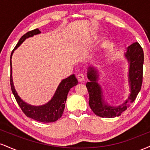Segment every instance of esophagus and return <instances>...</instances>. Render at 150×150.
Masks as SVG:
<instances>
[{
	"instance_id": "34e87169",
	"label": "esophagus",
	"mask_w": 150,
	"mask_h": 150,
	"mask_svg": "<svg viewBox=\"0 0 150 150\" xmlns=\"http://www.w3.org/2000/svg\"><path fill=\"white\" fill-rule=\"evenodd\" d=\"M77 80H78L79 82H82V81L84 80V75H83V74H82V73L78 74V75H77Z\"/></svg>"
}]
</instances>
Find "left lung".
<instances>
[{"instance_id":"left-lung-1","label":"left lung","mask_w":150,"mask_h":150,"mask_svg":"<svg viewBox=\"0 0 150 150\" xmlns=\"http://www.w3.org/2000/svg\"><path fill=\"white\" fill-rule=\"evenodd\" d=\"M125 58L129 63L128 82L130 84V94L123 104L118 106H110L103 99V93L101 86L98 84L97 70L90 67L87 71L89 82L86 84L89 95V105L91 109L98 116L102 118H114L120 116L135 101L140 92L142 83L143 75L144 53L139 43L135 42L127 48Z\"/></svg>"}]
</instances>
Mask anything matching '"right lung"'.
Returning a JSON list of instances; mask_svg holds the SVG:
<instances>
[{
    "instance_id": "add662e5",
    "label": "right lung",
    "mask_w": 150,
    "mask_h": 150,
    "mask_svg": "<svg viewBox=\"0 0 150 150\" xmlns=\"http://www.w3.org/2000/svg\"><path fill=\"white\" fill-rule=\"evenodd\" d=\"M40 33L41 32L39 30V29H35V30L27 32L20 38L15 49L12 51L10 61V86H11L12 92L14 94V97L17 102L26 116L29 118H32V119L37 120V121L42 122V123H52V122L56 121L63 115L68 92L72 87L77 85V80L75 77V75H71L70 76L62 80L60 85H58L52 99L46 104L37 106H32V105L27 104L23 100H22L21 98L19 97L18 93L15 90L14 85H13V77H12L11 58L14 51L18 46L21 45V44H22V42L26 39L32 37L34 35Z\"/></svg>"
}]
</instances>
